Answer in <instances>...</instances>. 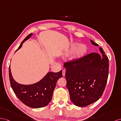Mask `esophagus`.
I'll return each instance as SVG.
<instances>
[{"mask_svg":"<svg viewBox=\"0 0 121 121\" xmlns=\"http://www.w3.org/2000/svg\"><path fill=\"white\" fill-rule=\"evenodd\" d=\"M62 73H63V76H65V75L66 70H63V72H62Z\"/></svg>","mask_w":121,"mask_h":121,"instance_id":"esophagus-1","label":"esophagus"}]
</instances>
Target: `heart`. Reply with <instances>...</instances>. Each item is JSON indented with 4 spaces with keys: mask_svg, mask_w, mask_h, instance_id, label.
Segmentation results:
<instances>
[{
    "mask_svg": "<svg viewBox=\"0 0 121 121\" xmlns=\"http://www.w3.org/2000/svg\"><path fill=\"white\" fill-rule=\"evenodd\" d=\"M87 51V47L85 44H80L78 46L77 43H73L71 46L69 54L74 52V57L79 59L83 57Z\"/></svg>",
    "mask_w": 121,
    "mask_h": 121,
    "instance_id": "1",
    "label": "heart"
}]
</instances>
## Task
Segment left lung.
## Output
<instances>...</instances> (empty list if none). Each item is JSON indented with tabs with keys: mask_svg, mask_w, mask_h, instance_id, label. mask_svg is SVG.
I'll return each mask as SVG.
<instances>
[{
	"mask_svg": "<svg viewBox=\"0 0 121 121\" xmlns=\"http://www.w3.org/2000/svg\"><path fill=\"white\" fill-rule=\"evenodd\" d=\"M91 42L98 46L92 40ZM99 50L102 56L93 52L64 64L70 98L77 106L92 104L104 92L109 73V60L101 47Z\"/></svg>",
	"mask_w": 121,
	"mask_h": 121,
	"instance_id": "obj_1",
	"label": "left lung"
}]
</instances>
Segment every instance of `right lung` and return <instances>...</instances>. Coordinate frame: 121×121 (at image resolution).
I'll return each mask as SVG.
<instances>
[{
  "mask_svg": "<svg viewBox=\"0 0 121 121\" xmlns=\"http://www.w3.org/2000/svg\"><path fill=\"white\" fill-rule=\"evenodd\" d=\"M32 33L29 34L20 44L18 50L22 43L30 38ZM10 84L16 96L27 106L38 108L46 106L51 101L53 92L59 78L63 76L62 70L57 73L49 72L42 79L37 83L23 85L17 83L14 80L11 74L10 67L9 70Z\"/></svg>",
  "mask_w": 121,
  "mask_h": 121,
  "instance_id": "1",
  "label": "right lung"
}]
</instances>
